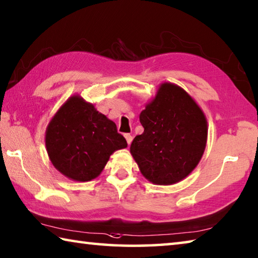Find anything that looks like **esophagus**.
<instances>
[{
	"instance_id": "34e87169",
	"label": "esophagus",
	"mask_w": 258,
	"mask_h": 258,
	"mask_svg": "<svg viewBox=\"0 0 258 258\" xmlns=\"http://www.w3.org/2000/svg\"><path fill=\"white\" fill-rule=\"evenodd\" d=\"M125 139H126V142H127V144H128V145H130L131 143H132V140H133L132 135H130V134H125Z\"/></svg>"
}]
</instances>
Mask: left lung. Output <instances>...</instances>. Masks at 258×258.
Returning a JSON list of instances; mask_svg holds the SVG:
<instances>
[{
	"instance_id": "1",
	"label": "left lung",
	"mask_w": 258,
	"mask_h": 258,
	"mask_svg": "<svg viewBox=\"0 0 258 258\" xmlns=\"http://www.w3.org/2000/svg\"><path fill=\"white\" fill-rule=\"evenodd\" d=\"M144 128L130 151L149 181L171 185L188 176L202 158L208 121L184 89L165 82L140 114Z\"/></svg>"
}]
</instances>
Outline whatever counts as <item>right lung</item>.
Masks as SVG:
<instances>
[{
  "mask_svg": "<svg viewBox=\"0 0 258 258\" xmlns=\"http://www.w3.org/2000/svg\"><path fill=\"white\" fill-rule=\"evenodd\" d=\"M45 142L56 169L77 181L95 179L111 154L127 147L114 121L79 95L69 98L51 118Z\"/></svg>",
  "mask_w": 258,
  "mask_h": 258,
  "instance_id": "right-lung-1",
  "label": "right lung"
}]
</instances>
